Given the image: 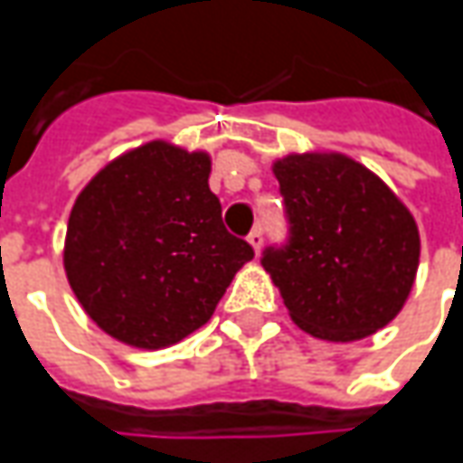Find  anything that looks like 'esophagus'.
<instances>
[{
	"label": "esophagus",
	"instance_id": "esophagus-1",
	"mask_svg": "<svg viewBox=\"0 0 463 463\" xmlns=\"http://www.w3.org/2000/svg\"><path fill=\"white\" fill-rule=\"evenodd\" d=\"M247 241H250V247H252V250L260 255V250H262V226H255V229L250 232Z\"/></svg>",
	"mask_w": 463,
	"mask_h": 463
}]
</instances>
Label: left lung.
<instances>
[{
  "label": "left lung",
  "instance_id": "1",
  "mask_svg": "<svg viewBox=\"0 0 463 463\" xmlns=\"http://www.w3.org/2000/svg\"><path fill=\"white\" fill-rule=\"evenodd\" d=\"M273 175L291 237L262 252V268L291 319L329 343L386 327L418 273L420 234L407 205L345 154H288Z\"/></svg>",
  "mask_w": 463,
  "mask_h": 463
}]
</instances>
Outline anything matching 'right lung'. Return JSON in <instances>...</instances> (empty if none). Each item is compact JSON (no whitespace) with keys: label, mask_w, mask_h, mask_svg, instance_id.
Wrapping results in <instances>:
<instances>
[{"label":"right lung","mask_w":463,"mask_h":463,"mask_svg":"<svg viewBox=\"0 0 463 463\" xmlns=\"http://www.w3.org/2000/svg\"><path fill=\"white\" fill-rule=\"evenodd\" d=\"M211 156L149 141L84 185L66 226L63 270L102 332L159 350L203 327L255 258L226 232L208 187Z\"/></svg>","instance_id":"1"}]
</instances>
